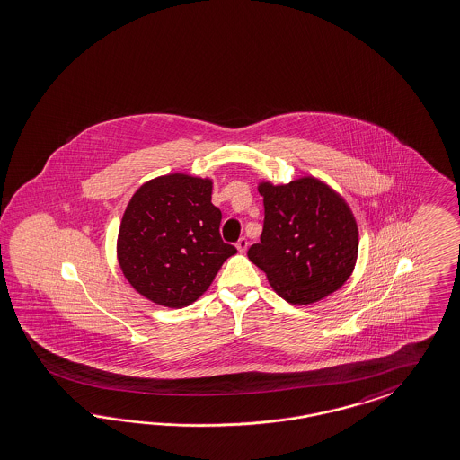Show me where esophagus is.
<instances>
[{"mask_svg":"<svg viewBox=\"0 0 460 460\" xmlns=\"http://www.w3.org/2000/svg\"><path fill=\"white\" fill-rule=\"evenodd\" d=\"M235 245H237V249L240 251V252H245V251H247V245H249V242H247V238L240 237L238 238L237 243H235Z\"/></svg>","mask_w":460,"mask_h":460,"instance_id":"esophagus-1","label":"esophagus"}]
</instances>
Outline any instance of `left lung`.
<instances>
[{"label": "left lung", "instance_id": "obj_1", "mask_svg": "<svg viewBox=\"0 0 460 460\" xmlns=\"http://www.w3.org/2000/svg\"><path fill=\"white\" fill-rule=\"evenodd\" d=\"M264 198L261 242L249 259L293 305L319 302L341 288L355 268L358 228L351 209L314 177L287 186H259Z\"/></svg>", "mask_w": 460, "mask_h": 460}]
</instances>
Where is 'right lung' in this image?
<instances>
[{
  "label": "right lung",
  "mask_w": 460,
  "mask_h": 460,
  "mask_svg": "<svg viewBox=\"0 0 460 460\" xmlns=\"http://www.w3.org/2000/svg\"><path fill=\"white\" fill-rule=\"evenodd\" d=\"M222 211L211 203V181L172 173L137 189L118 238L120 270L155 304L182 308L209 288L237 249L220 235Z\"/></svg>",
  "instance_id": "add662e5"
}]
</instances>
